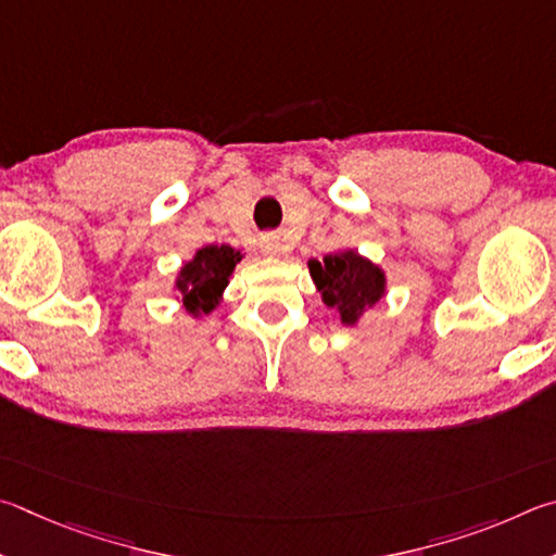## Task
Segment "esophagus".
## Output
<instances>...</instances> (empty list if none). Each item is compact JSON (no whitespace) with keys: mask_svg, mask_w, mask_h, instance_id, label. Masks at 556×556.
<instances>
[{"mask_svg":"<svg viewBox=\"0 0 556 556\" xmlns=\"http://www.w3.org/2000/svg\"><path fill=\"white\" fill-rule=\"evenodd\" d=\"M258 249L261 253H266V256H278V253L283 251V243H280L276 233H263L258 241Z\"/></svg>","mask_w":556,"mask_h":556,"instance_id":"1","label":"esophagus"}]
</instances>
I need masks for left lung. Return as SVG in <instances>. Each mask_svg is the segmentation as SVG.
Returning a JSON list of instances; mask_svg holds the SVG:
<instances>
[{"mask_svg": "<svg viewBox=\"0 0 556 556\" xmlns=\"http://www.w3.org/2000/svg\"><path fill=\"white\" fill-rule=\"evenodd\" d=\"M309 276L323 293V303L337 309L342 325L354 327L368 307L386 295V273L354 249L329 253L323 261L309 258Z\"/></svg>", "mask_w": 556, "mask_h": 556, "instance_id": "left-lung-1", "label": "left lung"}]
</instances>
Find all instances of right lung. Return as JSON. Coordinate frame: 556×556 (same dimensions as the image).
Instances as JSON below:
<instances>
[{"mask_svg":"<svg viewBox=\"0 0 556 556\" xmlns=\"http://www.w3.org/2000/svg\"><path fill=\"white\" fill-rule=\"evenodd\" d=\"M241 261V251L227 247H202L180 268L175 278V290L180 293V303L192 317L210 315L222 303V293L229 283L233 266Z\"/></svg>","mask_w":556,"mask_h":556,"instance_id":"right-lung-1","label":"right lung"}]
</instances>
